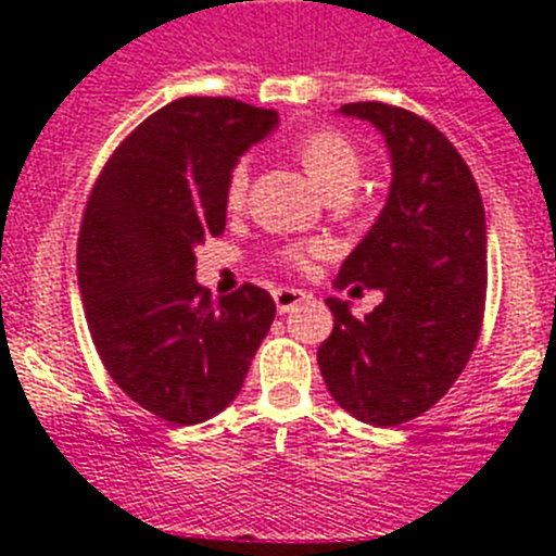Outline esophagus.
<instances>
[{"mask_svg":"<svg viewBox=\"0 0 556 556\" xmlns=\"http://www.w3.org/2000/svg\"><path fill=\"white\" fill-rule=\"evenodd\" d=\"M273 298H275V306H278V312L281 314L294 312L303 301H308V294L303 292V289H275Z\"/></svg>","mask_w":556,"mask_h":556,"instance_id":"esophagus-1","label":"esophagus"}]
</instances>
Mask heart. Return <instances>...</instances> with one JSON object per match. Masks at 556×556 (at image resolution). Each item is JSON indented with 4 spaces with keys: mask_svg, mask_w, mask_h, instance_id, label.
I'll use <instances>...</instances> for the list:
<instances>
[{
    "mask_svg": "<svg viewBox=\"0 0 556 556\" xmlns=\"http://www.w3.org/2000/svg\"><path fill=\"white\" fill-rule=\"evenodd\" d=\"M298 155H301L303 166H306L308 178L326 191L328 198L339 194V191H351L358 184V172H362V159H358L356 147L339 136L333 130L312 132L298 144ZM250 184V166L248 161H239L233 166L228 178V203L242 205L244 194H248ZM320 244L306 250H289L287 262L294 267H306L308 255L306 253H320Z\"/></svg>",
    "mask_w": 556,
    "mask_h": 556,
    "instance_id": "heart-1",
    "label": "heart"
}]
</instances>
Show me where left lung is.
<instances>
[{"mask_svg":"<svg viewBox=\"0 0 556 556\" xmlns=\"http://www.w3.org/2000/svg\"><path fill=\"white\" fill-rule=\"evenodd\" d=\"M390 150L387 203L353 248L337 289H381L365 320L328 298L333 331L317 351L328 392L356 420L397 426L424 415L468 365L484 314L488 223L479 186L431 122L384 102H348Z\"/></svg>","mask_w":556,"mask_h":556,"instance_id":"left-lung-1","label":"left lung"}]
</instances>
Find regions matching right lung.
<instances>
[{
	"mask_svg": "<svg viewBox=\"0 0 556 556\" xmlns=\"http://www.w3.org/2000/svg\"><path fill=\"white\" fill-rule=\"evenodd\" d=\"M278 127L230 97H180L116 147L83 214L77 283L108 376L175 426L203 424L239 395L275 320L244 283L211 301L194 250L225 230L228 178Z\"/></svg>",
	"mask_w": 556,
	"mask_h": 556,
	"instance_id": "1",
	"label": "right lung"
}]
</instances>
